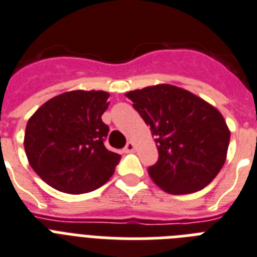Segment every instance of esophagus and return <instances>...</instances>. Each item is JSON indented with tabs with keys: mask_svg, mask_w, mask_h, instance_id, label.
<instances>
[{
	"mask_svg": "<svg viewBox=\"0 0 257 257\" xmlns=\"http://www.w3.org/2000/svg\"><path fill=\"white\" fill-rule=\"evenodd\" d=\"M135 149H136L135 143H132V141H129V143L126 144V145H125L124 152H125V153H131V152H133V150H135Z\"/></svg>",
	"mask_w": 257,
	"mask_h": 257,
	"instance_id": "obj_1",
	"label": "esophagus"
}]
</instances>
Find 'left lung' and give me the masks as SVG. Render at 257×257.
<instances>
[{
    "instance_id": "left-lung-1",
    "label": "left lung",
    "mask_w": 257,
    "mask_h": 257,
    "mask_svg": "<svg viewBox=\"0 0 257 257\" xmlns=\"http://www.w3.org/2000/svg\"><path fill=\"white\" fill-rule=\"evenodd\" d=\"M125 96L156 137L160 156L148 173L157 186L169 194H190L218 176L226 162L230 129L214 105L172 84Z\"/></svg>"
}]
</instances>
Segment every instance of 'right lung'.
Here are the masks:
<instances>
[{
  "mask_svg": "<svg viewBox=\"0 0 257 257\" xmlns=\"http://www.w3.org/2000/svg\"><path fill=\"white\" fill-rule=\"evenodd\" d=\"M109 93L76 89L60 93L29 118L25 152L37 174L54 189L89 193L113 176L120 154L104 147L109 128L101 120Z\"/></svg>",
  "mask_w": 257,
  "mask_h": 257,
  "instance_id": "add662e5",
  "label": "right lung"
}]
</instances>
